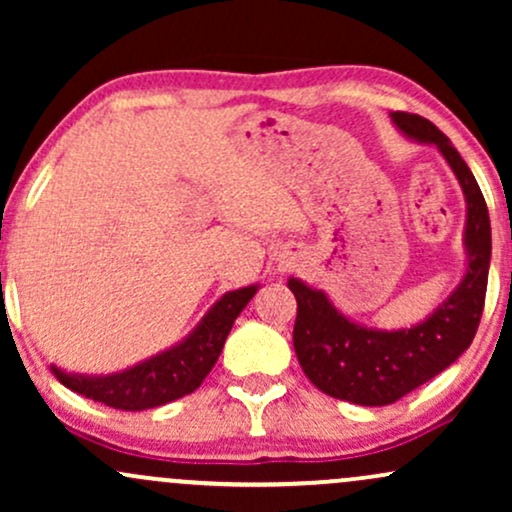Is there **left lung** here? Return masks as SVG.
I'll list each match as a JSON object with an SVG mask.
<instances>
[{
  "instance_id": "1",
  "label": "left lung",
  "mask_w": 512,
  "mask_h": 512,
  "mask_svg": "<svg viewBox=\"0 0 512 512\" xmlns=\"http://www.w3.org/2000/svg\"><path fill=\"white\" fill-rule=\"evenodd\" d=\"M416 142L436 144L467 197V274L457 291L421 325L409 330H368L346 320L322 291L289 279L298 303L293 349L310 383L325 395L363 407H385L455 363L472 344L484 313L491 262V221L472 170L431 120L411 113L392 115Z\"/></svg>"
}]
</instances>
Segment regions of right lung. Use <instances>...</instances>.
Instances as JSON below:
<instances>
[{
    "instance_id": "right-lung-1",
    "label": "right lung",
    "mask_w": 512,
    "mask_h": 512,
    "mask_svg": "<svg viewBox=\"0 0 512 512\" xmlns=\"http://www.w3.org/2000/svg\"><path fill=\"white\" fill-rule=\"evenodd\" d=\"M257 286L228 291L214 308L204 315L197 330L185 342L163 351L139 366L105 378L69 375L52 366V373L69 390L79 392L93 402H103L113 409L142 411L173 402L195 392L219 358L223 342L231 332L240 310L255 296Z\"/></svg>"
}]
</instances>
